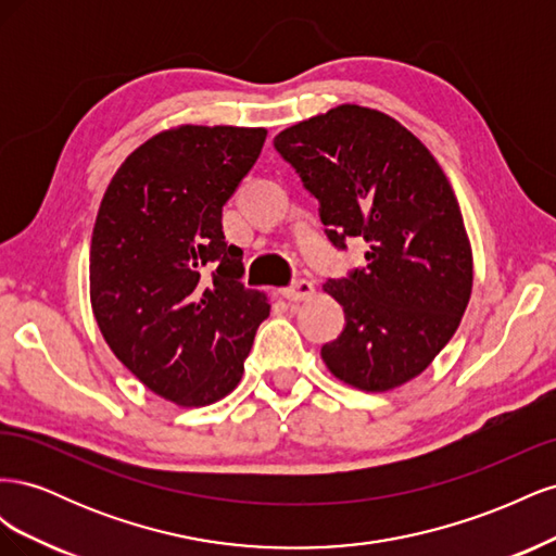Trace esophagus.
<instances>
[{"mask_svg":"<svg viewBox=\"0 0 556 556\" xmlns=\"http://www.w3.org/2000/svg\"><path fill=\"white\" fill-rule=\"evenodd\" d=\"M315 294V288H313V282L311 280H294L290 288H285V296H288L290 301H306V299H311Z\"/></svg>","mask_w":556,"mask_h":556,"instance_id":"obj_1","label":"esophagus"}]
</instances>
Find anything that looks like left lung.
<instances>
[{"mask_svg": "<svg viewBox=\"0 0 556 556\" xmlns=\"http://www.w3.org/2000/svg\"><path fill=\"white\" fill-rule=\"evenodd\" d=\"M336 248L368 243L366 266L323 290L345 329L323 345L329 371L362 392L413 380L457 331L473 290V252L441 164L387 113L341 104L274 139Z\"/></svg>", "mask_w": 556, "mask_h": 556, "instance_id": "8db88e82", "label": "left lung"}]
</instances>
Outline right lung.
Returning <instances> with one entry per match:
<instances>
[{
    "label": "right lung",
    "instance_id": "1",
    "mask_svg": "<svg viewBox=\"0 0 556 556\" xmlns=\"http://www.w3.org/2000/svg\"><path fill=\"white\" fill-rule=\"evenodd\" d=\"M264 127L180 125L121 164L90 245L104 341L150 392L182 408L225 399L271 304L245 290L223 206L257 162Z\"/></svg>",
    "mask_w": 556,
    "mask_h": 556
}]
</instances>
